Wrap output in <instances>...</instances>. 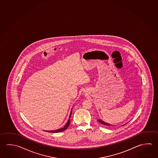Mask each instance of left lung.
<instances>
[{
    "mask_svg": "<svg viewBox=\"0 0 158 158\" xmlns=\"http://www.w3.org/2000/svg\"><path fill=\"white\" fill-rule=\"evenodd\" d=\"M98 122L100 123V124H102V125H105L106 126H108V127H110V126H114L113 125L110 124H109V123H106V122H104L103 120H101V119H98ZM127 123H126L125 124H127ZM125 124L122 125V126H124V125H125Z\"/></svg>",
    "mask_w": 158,
    "mask_h": 158,
    "instance_id": "1",
    "label": "left lung"
}]
</instances>
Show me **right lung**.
<instances>
[{"mask_svg":"<svg viewBox=\"0 0 158 158\" xmlns=\"http://www.w3.org/2000/svg\"><path fill=\"white\" fill-rule=\"evenodd\" d=\"M72 108V109H73ZM72 110L70 111V113L69 118V119H68V122L67 123V124L65 125V126H64V127H61V128H60V129H57V130H46L45 131H47V132H49V133H60V132H62V131H63L64 130H66L68 127L69 126L70 123V117H71V115H72Z\"/></svg>","mask_w":158,"mask_h":158,"instance_id":"obj_1","label":"right lung"}]
</instances>
